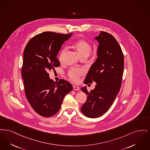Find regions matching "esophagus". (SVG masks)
I'll use <instances>...</instances> for the list:
<instances>
[{"mask_svg":"<svg viewBox=\"0 0 150 150\" xmlns=\"http://www.w3.org/2000/svg\"><path fill=\"white\" fill-rule=\"evenodd\" d=\"M73 90L75 91H78V90H79V88L78 87V86H73Z\"/></svg>","mask_w":150,"mask_h":150,"instance_id":"esophagus-1","label":"esophagus"}]
</instances>
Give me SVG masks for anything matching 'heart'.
<instances>
[{"instance_id": "b5f03b06", "label": "heart", "mask_w": 150, "mask_h": 150, "mask_svg": "<svg viewBox=\"0 0 150 150\" xmlns=\"http://www.w3.org/2000/svg\"><path fill=\"white\" fill-rule=\"evenodd\" d=\"M74 47L78 52L79 57L81 58L86 57H88L90 54L92 50V46L89 43L85 40H79L75 42L74 45ZM67 51V48L63 47L59 55V60L62 61L63 58L65 55V52ZM85 73V71L83 69L77 68H72L68 71V74L70 79L73 82H78L79 79V77Z\"/></svg>"}]
</instances>
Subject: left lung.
I'll list each match as a JSON object with an SVG mask.
<instances>
[{
	"label": "left lung",
	"instance_id": "8db88e82",
	"mask_svg": "<svg viewBox=\"0 0 150 150\" xmlns=\"http://www.w3.org/2000/svg\"><path fill=\"white\" fill-rule=\"evenodd\" d=\"M99 43L98 58L85 79V84L96 82L88 92L81 87L87 98L81 107L85 116L91 118L103 115L110 108L119 93L124 71V56L116 39L109 33L101 31L95 38Z\"/></svg>",
	"mask_w": 150,
	"mask_h": 150
}]
</instances>
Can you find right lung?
<instances>
[{
    "mask_svg": "<svg viewBox=\"0 0 150 150\" xmlns=\"http://www.w3.org/2000/svg\"><path fill=\"white\" fill-rule=\"evenodd\" d=\"M72 34L41 33L28 42L24 50L21 75L26 98L33 109L42 117L57 114L64 96L73 89L72 85L64 79L54 82L48 73L59 67L57 56Z\"/></svg>",
    "mask_w": 150,
    "mask_h": 150,
    "instance_id": "obj_1",
    "label": "right lung"
}]
</instances>
